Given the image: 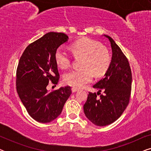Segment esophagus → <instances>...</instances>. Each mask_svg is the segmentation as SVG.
Returning <instances> with one entry per match:
<instances>
[{
	"label": "esophagus",
	"mask_w": 151,
	"mask_h": 151,
	"mask_svg": "<svg viewBox=\"0 0 151 151\" xmlns=\"http://www.w3.org/2000/svg\"><path fill=\"white\" fill-rule=\"evenodd\" d=\"M71 90H72V92H76V91H78V88H75V87H73L71 88Z\"/></svg>",
	"instance_id": "obj_1"
}]
</instances>
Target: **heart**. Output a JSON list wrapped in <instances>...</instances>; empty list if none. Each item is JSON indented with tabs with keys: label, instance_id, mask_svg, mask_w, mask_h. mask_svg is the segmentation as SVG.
<instances>
[{
	"label": "heart",
	"instance_id": "b5f03b06",
	"mask_svg": "<svg viewBox=\"0 0 151 151\" xmlns=\"http://www.w3.org/2000/svg\"><path fill=\"white\" fill-rule=\"evenodd\" d=\"M71 51L77 56L84 57L82 69H73L64 76V82L75 88H81L92 81L94 73L97 77L104 75L111 63L109 49L100 42L88 38L76 41L71 45ZM55 61L58 67L65 69L70 67L71 55L64 48L60 47L55 52Z\"/></svg>",
	"mask_w": 151,
	"mask_h": 151
}]
</instances>
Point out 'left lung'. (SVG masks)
Listing matches in <instances>:
<instances>
[{
  "instance_id": "obj_1",
  "label": "left lung",
  "mask_w": 151,
  "mask_h": 151,
  "mask_svg": "<svg viewBox=\"0 0 151 151\" xmlns=\"http://www.w3.org/2000/svg\"><path fill=\"white\" fill-rule=\"evenodd\" d=\"M104 36L111 42L112 60L104 77L93 85L99 91L88 93L84 104L86 117L99 127L111 124L121 116L129 103L132 86V73L127 58L110 36ZM102 90L103 94L100 93Z\"/></svg>"
}]
</instances>
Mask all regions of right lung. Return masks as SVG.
Masks as SVG:
<instances>
[{
    "instance_id": "right-lung-1",
    "label": "right lung",
    "mask_w": 151,
    "mask_h": 151,
    "mask_svg": "<svg viewBox=\"0 0 151 151\" xmlns=\"http://www.w3.org/2000/svg\"><path fill=\"white\" fill-rule=\"evenodd\" d=\"M68 36L64 33L49 32L28 45L20 57L16 70V90L29 115L41 123L57 118L71 94V86L48 92L49 82L60 79L55 52Z\"/></svg>"
}]
</instances>
